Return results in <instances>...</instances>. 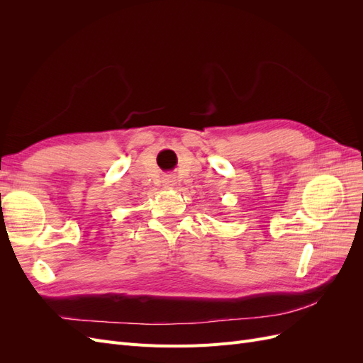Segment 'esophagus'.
I'll return each mask as SVG.
<instances>
[{"mask_svg":"<svg viewBox=\"0 0 363 363\" xmlns=\"http://www.w3.org/2000/svg\"><path fill=\"white\" fill-rule=\"evenodd\" d=\"M174 177H169V175H168V177L167 179H164L163 180V183H164V186H168V188H169V186H174Z\"/></svg>","mask_w":363,"mask_h":363,"instance_id":"1","label":"esophagus"}]
</instances>
